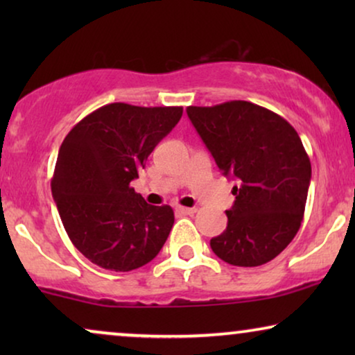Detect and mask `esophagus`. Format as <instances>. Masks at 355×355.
<instances>
[{
	"instance_id": "1",
	"label": "esophagus",
	"mask_w": 355,
	"mask_h": 355,
	"mask_svg": "<svg viewBox=\"0 0 355 355\" xmlns=\"http://www.w3.org/2000/svg\"><path fill=\"white\" fill-rule=\"evenodd\" d=\"M176 211L181 215H193L197 211V208H187V207H176Z\"/></svg>"
}]
</instances>
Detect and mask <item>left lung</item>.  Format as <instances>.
Returning <instances> with one entry per match:
<instances>
[{"instance_id": "left-lung-1", "label": "left lung", "mask_w": 355, "mask_h": 355, "mask_svg": "<svg viewBox=\"0 0 355 355\" xmlns=\"http://www.w3.org/2000/svg\"><path fill=\"white\" fill-rule=\"evenodd\" d=\"M187 116L221 173L237 181L211 250L234 266L268 263L304 218L312 166L302 140L284 118L250 101L189 106Z\"/></svg>"}]
</instances>
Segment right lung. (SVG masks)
I'll return each instance as SVG.
<instances>
[{"instance_id": "obj_1", "label": "right lung", "mask_w": 355, "mask_h": 355, "mask_svg": "<svg viewBox=\"0 0 355 355\" xmlns=\"http://www.w3.org/2000/svg\"><path fill=\"white\" fill-rule=\"evenodd\" d=\"M182 106L110 103L79 121L58 153L51 193L69 239L92 263L130 271L152 261L174 223L130 187Z\"/></svg>"}]
</instances>
